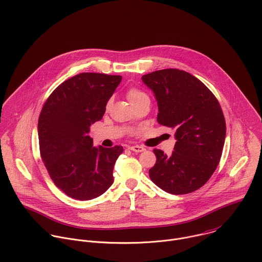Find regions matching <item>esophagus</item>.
<instances>
[{
	"label": "esophagus",
	"mask_w": 262,
	"mask_h": 262,
	"mask_svg": "<svg viewBox=\"0 0 262 262\" xmlns=\"http://www.w3.org/2000/svg\"><path fill=\"white\" fill-rule=\"evenodd\" d=\"M128 149H129V150H132V151H134V152H137V153H139V152H143V151L145 150V148H144V147L139 146V145H136V146H129V147H128Z\"/></svg>",
	"instance_id": "1"
}]
</instances>
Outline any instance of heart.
<instances>
[{
    "instance_id": "b5f03b06",
    "label": "heart",
    "mask_w": 262,
    "mask_h": 262,
    "mask_svg": "<svg viewBox=\"0 0 262 262\" xmlns=\"http://www.w3.org/2000/svg\"><path fill=\"white\" fill-rule=\"evenodd\" d=\"M143 97H146V95L142 91H140L138 89H135V87H133V89H129L128 92H127V99L129 100L130 103H134V102L140 100Z\"/></svg>"
}]
</instances>
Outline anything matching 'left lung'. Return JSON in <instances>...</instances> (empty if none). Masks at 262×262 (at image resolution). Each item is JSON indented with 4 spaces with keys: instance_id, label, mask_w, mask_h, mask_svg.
I'll return each instance as SVG.
<instances>
[{
    "instance_id": "obj_1",
    "label": "left lung",
    "mask_w": 262,
    "mask_h": 262,
    "mask_svg": "<svg viewBox=\"0 0 262 262\" xmlns=\"http://www.w3.org/2000/svg\"><path fill=\"white\" fill-rule=\"evenodd\" d=\"M143 82L155 95L157 122L175 129L169 156L154 149L152 182L171 194H187L204 186L215 171L224 146L226 124L221 106L196 77L178 69L146 74Z\"/></svg>"
}]
</instances>
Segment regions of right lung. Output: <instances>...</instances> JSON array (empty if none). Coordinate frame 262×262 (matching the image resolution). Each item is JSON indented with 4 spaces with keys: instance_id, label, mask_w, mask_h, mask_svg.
Returning a JSON list of instances; mask_svg holds the SVG:
<instances>
[{
    "instance_id": "1",
    "label": "right lung",
    "mask_w": 262,
    "mask_h": 262,
    "mask_svg": "<svg viewBox=\"0 0 262 262\" xmlns=\"http://www.w3.org/2000/svg\"><path fill=\"white\" fill-rule=\"evenodd\" d=\"M121 79L81 73L59 84L43 105L38 121L40 155L55 186L72 199H96L113 183L123 147L96 148L87 135L103 118Z\"/></svg>"
}]
</instances>
